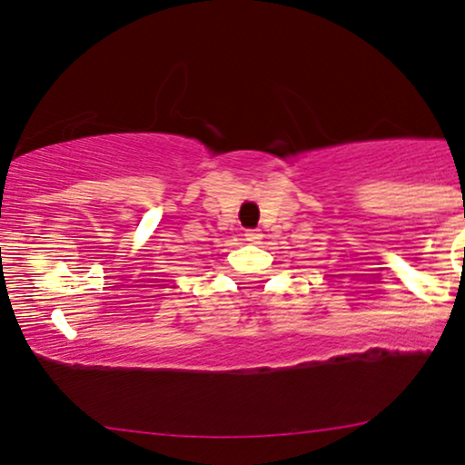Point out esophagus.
<instances>
[{
    "instance_id": "obj_1",
    "label": "esophagus",
    "mask_w": 465,
    "mask_h": 465,
    "mask_svg": "<svg viewBox=\"0 0 465 465\" xmlns=\"http://www.w3.org/2000/svg\"><path fill=\"white\" fill-rule=\"evenodd\" d=\"M245 239L250 241V243H260V239H262V232H260V231H245Z\"/></svg>"
}]
</instances>
